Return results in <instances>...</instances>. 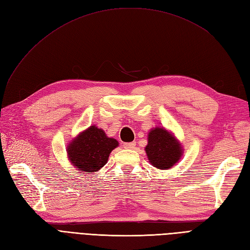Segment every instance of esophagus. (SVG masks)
I'll use <instances>...</instances> for the list:
<instances>
[{"label": "esophagus", "instance_id": "obj_1", "mask_svg": "<svg viewBox=\"0 0 250 250\" xmlns=\"http://www.w3.org/2000/svg\"><path fill=\"white\" fill-rule=\"evenodd\" d=\"M123 146L125 149H133L135 146V142H130V143H124Z\"/></svg>", "mask_w": 250, "mask_h": 250}]
</instances>
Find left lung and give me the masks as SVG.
I'll use <instances>...</instances> for the list:
<instances>
[{
    "label": "left lung",
    "mask_w": 250,
    "mask_h": 250,
    "mask_svg": "<svg viewBox=\"0 0 250 250\" xmlns=\"http://www.w3.org/2000/svg\"><path fill=\"white\" fill-rule=\"evenodd\" d=\"M149 162L158 169H169L181 156V147L173 135L164 128H154L148 134L145 148Z\"/></svg>",
    "instance_id": "8db88e82"
}]
</instances>
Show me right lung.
<instances>
[{
    "label": "right lung",
    "mask_w": 250,
    "mask_h": 250,
    "mask_svg": "<svg viewBox=\"0 0 250 250\" xmlns=\"http://www.w3.org/2000/svg\"><path fill=\"white\" fill-rule=\"evenodd\" d=\"M118 145V141L107 138L100 128L90 126L70 144L67 155L78 170L96 172L107 163L110 152Z\"/></svg>",
    "instance_id": "1"
}]
</instances>
